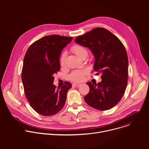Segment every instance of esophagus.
I'll list each match as a JSON object with an SVG mask.
<instances>
[{
    "label": "esophagus",
    "mask_w": 149,
    "mask_h": 149,
    "mask_svg": "<svg viewBox=\"0 0 149 149\" xmlns=\"http://www.w3.org/2000/svg\"><path fill=\"white\" fill-rule=\"evenodd\" d=\"M72 86H73L74 87H80V86H81V84H76V83H74V84H72Z\"/></svg>",
    "instance_id": "34e87169"
}]
</instances>
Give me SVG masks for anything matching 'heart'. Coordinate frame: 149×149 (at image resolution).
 I'll return each mask as SVG.
<instances>
[{
	"mask_svg": "<svg viewBox=\"0 0 149 149\" xmlns=\"http://www.w3.org/2000/svg\"><path fill=\"white\" fill-rule=\"evenodd\" d=\"M71 51L79 58H82L84 56H87V50L86 48L79 45H74L71 47ZM67 54L66 52H63L60 58V64L61 65H63L65 64V58ZM87 72V70L86 69L81 70H75L69 76L70 79L74 82H81L83 80L84 75Z\"/></svg>",
	"mask_w": 149,
	"mask_h": 149,
	"instance_id": "1",
	"label": "heart"
}]
</instances>
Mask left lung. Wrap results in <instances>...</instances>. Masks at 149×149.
<instances>
[{
  "instance_id": "obj_1",
  "label": "left lung",
  "mask_w": 149,
  "mask_h": 149,
  "mask_svg": "<svg viewBox=\"0 0 149 149\" xmlns=\"http://www.w3.org/2000/svg\"><path fill=\"white\" fill-rule=\"evenodd\" d=\"M75 41L91 51L95 58L94 70L102 74L100 82H87L90 91L85 101L98 110L111 109L121 100L127 85L129 61L125 47L116 36L103 28H94Z\"/></svg>"
}]
</instances>
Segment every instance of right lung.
Here are the masks:
<instances>
[{
  "mask_svg": "<svg viewBox=\"0 0 149 149\" xmlns=\"http://www.w3.org/2000/svg\"><path fill=\"white\" fill-rule=\"evenodd\" d=\"M72 37L57 35L42 38L28 49L24 59L22 81L27 100L38 114L50 116L65 105L70 82L58 88L53 84L54 75L60 70L59 56Z\"/></svg>",
  "mask_w": 149,
  "mask_h": 149,
  "instance_id": "add662e5",
  "label": "right lung"
}]
</instances>
